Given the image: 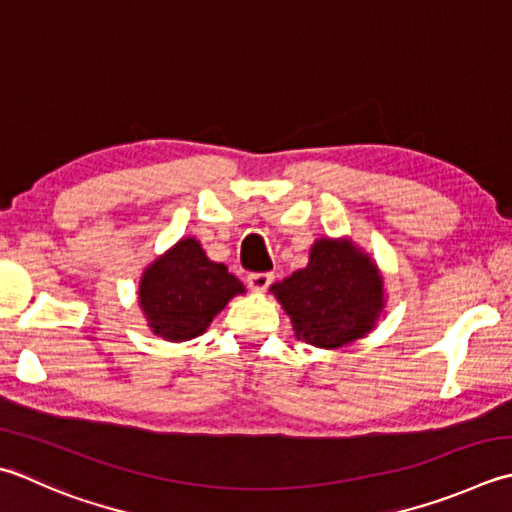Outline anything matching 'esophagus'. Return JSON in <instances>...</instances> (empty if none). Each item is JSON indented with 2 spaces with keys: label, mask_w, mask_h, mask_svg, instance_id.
I'll return each instance as SVG.
<instances>
[{
  "label": "esophagus",
  "mask_w": 512,
  "mask_h": 512,
  "mask_svg": "<svg viewBox=\"0 0 512 512\" xmlns=\"http://www.w3.org/2000/svg\"><path fill=\"white\" fill-rule=\"evenodd\" d=\"M275 275L273 273H253L248 275V286L250 290H255V293H264V290L273 284Z\"/></svg>",
  "instance_id": "1"
}]
</instances>
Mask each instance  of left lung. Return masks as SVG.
<instances>
[{
    "label": "left lung",
    "mask_w": 512,
    "mask_h": 512,
    "mask_svg": "<svg viewBox=\"0 0 512 512\" xmlns=\"http://www.w3.org/2000/svg\"><path fill=\"white\" fill-rule=\"evenodd\" d=\"M295 337L317 348H342L366 337L384 308L377 264L348 239H317L308 266L270 286Z\"/></svg>",
    "instance_id": "8db88e82"
}]
</instances>
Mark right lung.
Returning <instances> with one entry per match:
<instances>
[{"label":"right lung","mask_w":512,"mask_h":512,"mask_svg":"<svg viewBox=\"0 0 512 512\" xmlns=\"http://www.w3.org/2000/svg\"><path fill=\"white\" fill-rule=\"evenodd\" d=\"M244 290L224 264L210 262L195 237H186L144 270L139 306L155 335L186 342L202 335L219 310Z\"/></svg>","instance_id":"1"}]
</instances>
